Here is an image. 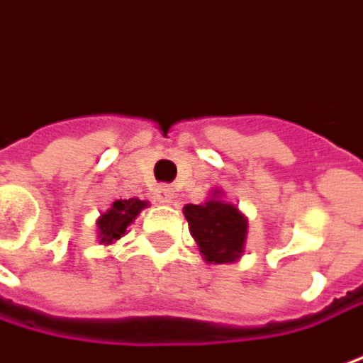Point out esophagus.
<instances>
[{
    "instance_id": "obj_1",
    "label": "esophagus",
    "mask_w": 363,
    "mask_h": 363,
    "mask_svg": "<svg viewBox=\"0 0 363 363\" xmlns=\"http://www.w3.org/2000/svg\"><path fill=\"white\" fill-rule=\"evenodd\" d=\"M155 197H157V201H160V203L170 206V203L174 201V191H172L170 186H160V189L155 191Z\"/></svg>"
}]
</instances>
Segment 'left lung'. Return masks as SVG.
Segmentation results:
<instances>
[{"mask_svg":"<svg viewBox=\"0 0 363 363\" xmlns=\"http://www.w3.org/2000/svg\"><path fill=\"white\" fill-rule=\"evenodd\" d=\"M182 214L189 230L208 264H230L243 255L247 239V218L237 206L224 201L214 191L206 203H186Z\"/></svg>","mask_w":363,"mask_h":363,"instance_id":"1","label":"left lung"}]
</instances>
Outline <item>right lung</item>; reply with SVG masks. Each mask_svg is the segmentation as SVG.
Segmentation results:
<instances>
[{"instance_id": "right-lung-1", "label": "right lung", "mask_w": 363, "mask_h": 363, "mask_svg": "<svg viewBox=\"0 0 363 363\" xmlns=\"http://www.w3.org/2000/svg\"><path fill=\"white\" fill-rule=\"evenodd\" d=\"M145 208H147V201H141L137 197L114 201L112 208L108 212H104L97 220L99 243L110 245V243L118 241L126 233V226H130L133 220L141 214V210H145Z\"/></svg>"}]
</instances>
